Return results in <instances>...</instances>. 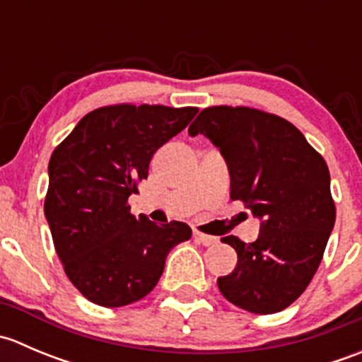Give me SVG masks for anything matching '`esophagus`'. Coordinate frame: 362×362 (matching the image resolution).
<instances>
[{
    "mask_svg": "<svg viewBox=\"0 0 362 362\" xmlns=\"http://www.w3.org/2000/svg\"><path fill=\"white\" fill-rule=\"evenodd\" d=\"M194 240L198 243H202L204 247H210V245H215V243L218 242L215 236H210V235H203V233H194Z\"/></svg>",
    "mask_w": 362,
    "mask_h": 362,
    "instance_id": "obj_1",
    "label": "esophagus"
}]
</instances>
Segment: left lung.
Returning <instances> with one entry per match:
<instances>
[{
    "label": "left lung",
    "mask_w": 362,
    "mask_h": 362,
    "mask_svg": "<svg viewBox=\"0 0 362 362\" xmlns=\"http://www.w3.org/2000/svg\"><path fill=\"white\" fill-rule=\"evenodd\" d=\"M189 134L218 148L229 196L261 221L255 242L222 238L238 254L235 269L217 279L222 296L261 315L287 308L312 282L337 218L326 160L289 120L255 108H204Z\"/></svg>",
    "instance_id": "obj_1"
}]
</instances>
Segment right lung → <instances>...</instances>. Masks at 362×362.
Returning a JSON list of instances; mask_svg holds the SVG:
<instances>
[{
	"label": "right lung",
	"instance_id": "right-lung-1",
	"mask_svg": "<svg viewBox=\"0 0 362 362\" xmlns=\"http://www.w3.org/2000/svg\"><path fill=\"white\" fill-rule=\"evenodd\" d=\"M198 108L115 105L87 113L49 163L45 217L73 286L107 308L145 298L175 245L192 231L131 215L127 198L148 175L158 148L194 119Z\"/></svg>",
	"mask_w": 362,
	"mask_h": 362
}]
</instances>
